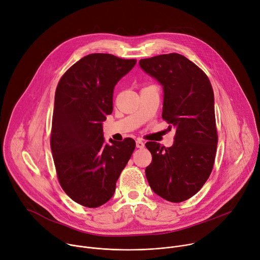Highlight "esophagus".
Masks as SVG:
<instances>
[{"label": "esophagus", "mask_w": 260, "mask_h": 260, "mask_svg": "<svg viewBox=\"0 0 260 260\" xmlns=\"http://www.w3.org/2000/svg\"><path fill=\"white\" fill-rule=\"evenodd\" d=\"M136 146H137V148H139V149H143V148L145 147V144H144V142L142 140H137Z\"/></svg>", "instance_id": "34e87169"}]
</instances>
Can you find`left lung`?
<instances>
[{"label":"left lung","instance_id":"8db88e82","mask_svg":"<svg viewBox=\"0 0 260 260\" xmlns=\"http://www.w3.org/2000/svg\"><path fill=\"white\" fill-rule=\"evenodd\" d=\"M139 63L164 86L161 116L169 128L176 127L172 147L146 143L152 155L146 178L157 196L181 203L201 190L214 167L218 134L213 88L205 72L181 54H160Z\"/></svg>","mask_w":260,"mask_h":260}]
</instances>
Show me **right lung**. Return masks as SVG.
<instances>
[{
    "label": "right lung",
    "mask_w": 260,
    "mask_h": 260,
    "mask_svg": "<svg viewBox=\"0 0 260 260\" xmlns=\"http://www.w3.org/2000/svg\"><path fill=\"white\" fill-rule=\"evenodd\" d=\"M137 59L92 53L74 63L58 81L50 147L63 191L77 204L98 208L113 197L116 182L136 147L103 136L102 122L113 111V89Z\"/></svg>",
    "instance_id": "obj_1"
}]
</instances>
